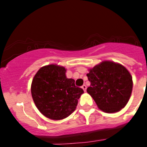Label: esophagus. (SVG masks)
Here are the masks:
<instances>
[{
  "instance_id": "1",
  "label": "esophagus",
  "mask_w": 147,
  "mask_h": 147,
  "mask_svg": "<svg viewBox=\"0 0 147 147\" xmlns=\"http://www.w3.org/2000/svg\"><path fill=\"white\" fill-rule=\"evenodd\" d=\"M82 88L83 89V90H84V92H86V90H87V86H86L85 84H83L82 86Z\"/></svg>"
}]
</instances>
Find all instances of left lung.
Here are the masks:
<instances>
[{
	"label": "left lung",
	"mask_w": 147,
	"mask_h": 147,
	"mask_svg": "<svg viewBox=\"0 0 147 147\" xmlns=\"http://www.w3.org/2000/svg\"><path fill=\"white\" fill-rule=\"evenodd\" d=\"M90 87L87 92L100 109L107 113L119 112L127 105L132 92V77L119 63L105 60L89 69Z\"/></svg>",
	"instance_id": "left-lung-1"
}]
</instances>
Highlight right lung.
Wrapping results in <instances>:
<instances>
[{
    "mask_svg": "<svg viewBox=\"0 0 147 147\" xmlns=\"http://www.w3.org/2000/svg\"><path fill=\"white\" fill-rule=\"evenodd\" d=\"M66 69L51 64L42 67L31 84V94L41 114L53 120L67 117L77 107L84 91L76 87L75 80L66 77Z\"/></svg>",
    "mask_w": 147,
    "mask_h": 147,
    "instance_id": "1",
    "label": "right lung"
}]
</instances>
